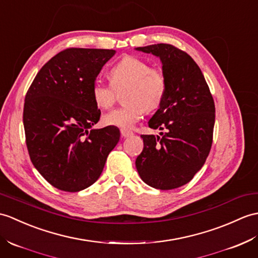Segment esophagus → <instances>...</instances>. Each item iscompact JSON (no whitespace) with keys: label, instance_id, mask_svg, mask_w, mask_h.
<instances>
[{"label":"esophagus","instance_id":"esophagus-1","mask_svg":"<svg viewBox=\"0 0 258 258\" xmlns=\"http://www.w3.org/2000/svg\"><path fill=\"white\" fill-rule=\"evenodd\" d=\"M121 134H122L123 137H130V136L133 135V132L128 131V130H126V128H122V130H121Z\"/></svg>","mask_w":258,"mask_h":258}]
</instances>
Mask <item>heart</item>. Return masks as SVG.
I'll return each instance as SVG.
<instances>
[{
  "mask_svg": "<svg viewBox=\"0 0 258 258\" xmlns=\"http://www.w3.org/2000/svg\"><path fill=\"white\" fill-rule=\"evenodd\" d=\"M111 85L95 80L91 95L101 109H109L115 101V91L127 88L124 101L127 104L116 107L103 115L107 126L131 128L143 117L145 110L152 112L163 103L167 91V79L163 71L151 68L141 58L126 56L110 69Z\"/></svg>",
  "mask_w": 258,
  "mask_h": 258,
  "instance_id": "heart-1",
  "label": "heart"
}]
</instances>
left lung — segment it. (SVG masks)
Segmentation results:
<instances>
[{
	"instance_id": "left-lung-1",
	"label": "left lung",
	"mask_w": 258,
	"mask_h": 258,
	"mask_svg": "<svg viewBox=\"0 0 258 258\" xmlns=\"http://www.w3.org/2000/svg\"><path fill=\"white\" fill-rule=\"evenodd\" d=\"M159 57L167 79L163 103L148 126L160 136L141 135L144 148L135 165L142 180L171 190L188 183L205 165L212 146L215 106L199 66L187 52L169 44L137 47Z\"/></svg>"
}]
</instances>
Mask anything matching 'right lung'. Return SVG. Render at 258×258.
I'll use <instances>...</instances> for the list:
<instances>
[{
  "instance_id": "right-lung-1",
  "label": "right lung",
  "mask_w": 258,
  "mask_h": 258,
  "mask_svg": "<svg viewBox=\"0 0 258 258\" xmlns=\"http://www.w3.org/2000/svg\"><path fill=\"white\" fill-rule=\"evenodd\" d=\"M114 53L64 49L43 66L26 93L23 123L29 157L59 190L77 192L93 184L119 141L116 126L91 128L101 115L92 83Z\"/></svg>"
}]
</instances>
